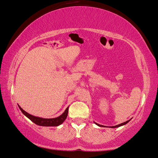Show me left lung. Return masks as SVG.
Here are the masks:
<instances>
[{
	"mask_svg": "<svg viewBox=\"0 0 158 158\" xmlns=\"http://www.w3.org/2000/svg\"><path fill=\"white\" fill-rule=\"evenodd\" d=\"M131 120V119L130 120H127V121H126V122H125V123H121V124H119V125H115V126H110V127H110V128H116V127H121V126H123V125H126L127 123H128L129 122H130V121ZM94 123L96 124L97 125H98L99 127H105L106 126H103V125H99V124H98V123H95L94 122Z\"/></svg>",
	"mask_w": 158,
	"mask_h": 158,
	"instance_id": "left-lung-1",
	"label": "left lung"
}]
</instances>
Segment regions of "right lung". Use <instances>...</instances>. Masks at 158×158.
<instances>
[{
	"label": "right lung",
	"instance_id": "right-lung-1",
	"mask_svg": "<svg viewBox=\"0 0 158 158\" xmlns=\"http://www.w3.org/2000/svg\"><path fill=\"white\" fill-rule=\"evenodd\" d=\"M19 109L22 111L23 114L25 116L32 121L33 123H34L36 125L39 126H44V127H57L59 125H61L62 123H64V121L66 120L67 118V115H68V112H69V107L66 108V110H64V112L62 113L61 115H59L57 118H43L40 117H36V116L32 115L26 112L21 108L19 105Z\"/></svg>",
	"mask_w": 158,
	"mask_h": 158
}]
</instances>
